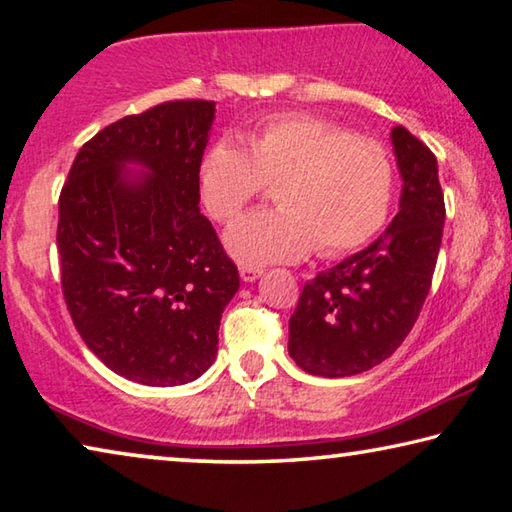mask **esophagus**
<instances>
[{
  "mask_svg": "<svg viewBox=\"0 0 512 512\" xmlns=\"http://www.w3.org/2000/svg\"><path fill=\"white\" fill-rule=\"evenodd\" d=\"M262 268H253V266H241L239 268V275H241V280L244 282H255L257 277H262Z\"/></svg>",
  "mask_w": 512,
  "mask_h": 512,
  "instance_id": "34e87169",
  "label": "esophagus"
}]
</instances>
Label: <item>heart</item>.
I'll use <instances>...</instances> for the list:
<instances>
[{
  "mask_svg": "<svg viewBox=\"0 0 512 512\" xmlns=\"http://www.w3.org/2000/svg\"><path fill=\"white\" fill-rule=\"evenodd\" d=\"M275 187L277 210L253 212L225 230V248L244 266L300 262L359 250L384 228L395 171L388 151L329 121L282 115L264 121L244 144L219 140L198 167L201 201L216 221H230Z\"/></svg>",
  "mask_w": 512,
  "mask_h": 512,
  "instance_id": "heart-1",
  "label": "heart"
}]
</instances>
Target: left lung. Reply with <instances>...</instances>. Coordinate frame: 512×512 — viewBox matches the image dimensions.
I'll list each match as a JSON object with an SVG mask.
<instances>
[{
    "label": "left lung",
    "mask_w": 512,
    "mask_h": 512,
    "mask_svg": "<svg viewBox=\"0 0 512 512\" xmlns=\"http://www.w3.org/2000/svg\"><path fill=\"white\" fill-rule=\"evenodd\" d=\"M400 212L368 248L305 284L289 318V354L318 377H350L400 348L431 289L445 225L438 162L404 126L391 131Z\"/></svg>",
    "instance_id": "1"
}]
</instances>
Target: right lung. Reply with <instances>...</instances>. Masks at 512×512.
Segmentation results:
<instances>
[{"label": "right lung", "mask_w": 512, "mask_h": 512, "mask_svg": "<svg viewBox=\"0 0 512 512\" xmlns=\"http://www.w3.org/2000/svg\"><path fill=\"white\" fill-rule=\"evenodd\" d=\"M214 110L167 101L115 121L81 146L60 192L69 316L112 372L144 386L187 384L212 366L239 289L235 262L198 210Z\"/></svg>", "instance_id": "add662e5"}]
</instances>
